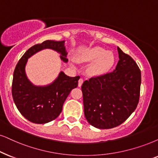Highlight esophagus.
Wrapping results in <instances>:
<instances>
[{
	"label": "esophagus",
	"mask_w": 158,
	"mask_h": 158,
	"mask_svg": "<svg viewBox=\"0 0 158 158\" xmlns=\"http://www.w3.org/2000/svg\"><path fill=\"white\" fill-rule=\"evenodd\" d=\"M83 82H84V80H83V79H79V83H78V86H79V87H80L82 85Z\"/></svg>",
	"instance_id": "obj_1"
}]
</instances>
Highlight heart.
<instances>
[{
    "label": "heart",
    "mask_w": 158,
    "mask_h": 158,
    "mask_svg": "<svg viewBox=\"0 0 158 158\" xmlns=\"http://www.w3.org/2000/svg\"><path fill=\"white\" fill-rule=\"evenodd\" d=\"M77 60L79 63H92L89 65V74L100 76L108 72L114 63V55L112 52L107 51L101 47L85 49L77 54Z\"/></svg>",
    "instance_id": "1"
}]
</instances>
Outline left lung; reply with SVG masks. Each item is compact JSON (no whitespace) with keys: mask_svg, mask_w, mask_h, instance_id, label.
<instances>
[{"mask_svg":"<svg viewBox=\"0 0 158 158\" xmlns=\"http://www.w3.org/2000/svg\"><path fill=\"white\" fill-rule=\"evenodd\" d=\"M119 61L112 72L92 77L81 86L85 116L99 129L121 125L136 109L141 71L131 56L117 47Z\"/></svg>","mask_w":158,"mask_h":158,"instance_id":"left-lung-1","label":"left lung"}]
</instances>
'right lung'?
<instances>
[{
  "label": "right lung",
  "mask_w": 158,
  "mask_h": 158,
  "mask_svg": "<svg viewBox=\"0 0 158 158\" xmlns=\"http://www.w3.org/2000/svg\"><path fill=\"white\" fill-rule=\"evenodd\" d=\"M53 49L60 54V59L67 63L65 41L47 40L31 47L23 55L16 65L12 81V97L16 106L27 120L36 124H44L57 118L71 89L78 86L79 76L70 77L60 71L52 83L46 86L34 85L27 79L25 66L27 60L38 52Z\"/></svg>",
  "instance_id": "right-lung-1"
}]
</instances>
